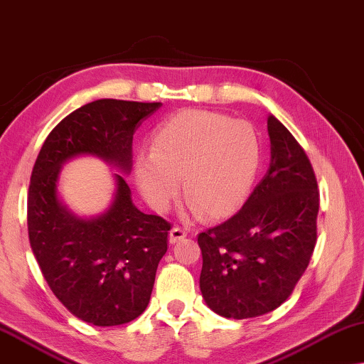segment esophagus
Returning a JSON list of instances; mask_svg holds the SVG:
<instances>
[{
  "label": "esophagus",
  "mask_w": 364,
  "mask_h": 364,
  "mask_svg": "<svg viewBox=\"0 0 364 364\" xmlns=\"http://www.w3.org/2000/svg\"><path fill=\"white\" fill-rule=\"evenodd\" d=\"M186 229H181V228H173L171 231H170V234H168V239H170V242L171 244H175V242H180L181 239H184L186 237Z\"/></svg>",
  "instance_id": "34e87169"
}]
</instances>
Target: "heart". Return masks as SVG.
<instances>
[{"instance_id":"heart-1","label":"heart","mask_w":364,"mask_h":364,"mask_svg":"<svg viewBox=\"0 0 364 364\" xmlns=\"http://www.w3.org/2000/svg\"><path fill=\"white\" fill-rule=\"evenodd\" d=\"M262 146L249 122L188 109L156 127L151 151L133 160V176L148 206L166 213L180 198V181L193 211L229 218L247 201L257 178Z\"/></svg>"}]
</instances>
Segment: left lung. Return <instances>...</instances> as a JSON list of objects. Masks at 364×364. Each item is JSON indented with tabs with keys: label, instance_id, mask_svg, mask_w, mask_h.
Segmentation results:
<instances>
[{
	"label": "left lung",
	"instance_id": "obj_1",
	"mask_svg": "<svg viewBox=\"0 0 364 364\" xmlns=\"http://www.w3.org/2000/svg\"><path fill=\"white\" fill-rule=\"evenodd\" d=\"M270 163L237 214L198 235L199 289L226 318H254L284 304L316 242L320 196L314 168L294 135L270 114Z\"/></svg>",
	"mask_w": 364,
	"mask_h": 364
}]
</instances>
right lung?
<instances>
[{
  "label": "right lung",
  "instance_id": "obj_1",
  "mask_svg": "<svg viewBox=\"0 0 364 364\" xmlns=\"http://www.w3.org/2000/svg\"><path fill=\"white\" fill-rule=\"evenodd\" d=\"M160 107L161 102H90L55 125L34 163L28 196L31 249L60 304L95 326L129 323L145 311L168 249L170 223L141 213L118 173L106 211L82 218L60 198V171L74 157L95 156L129 175L133 133Z\"/></svg>",
  "mask_w": 364,
  "mask_h": 364
}]
</instances>
